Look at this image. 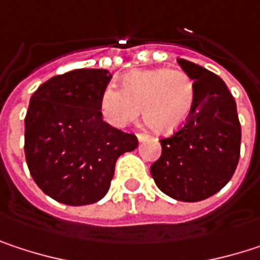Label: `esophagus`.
Segmentation results:
<instances>
[{
	"label": "esophagus",
	"mask_w": 260,
	"mask_h": 260,
	"mask_svg": "<svg viewBox=\"0 0 260 260\" xmlns=\"http://www.w3.org/2000/svg\"><path fill=\"white\" fill-rule=\"evenodd\" d=\"M137 138H138V141H146V140H149L150 137H149L147 134H141V132H140V134H137Z\"/></svg>",
	"instance_id": "esophagus-1"
}]
</instances>
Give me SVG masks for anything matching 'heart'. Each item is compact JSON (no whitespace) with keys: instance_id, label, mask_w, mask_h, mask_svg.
Listing matches in <instances>:
<instances>
[{"instance_id":"1","label":"heart","mask_w":260,"mask_h":260,"mask_svg":"<svg viewBox=\"0 0 260 260\" xmlns=\"http://www.w3.org/2000/svg\"><path fill=\"white\" fill-rule=\"evenodd\" d=\"M196 99L192 78L181 69H140L122 78V88L108 84L99 98L104 119L123 128L134 122L140 108L144 122L158 134H170L188 120Z\"/></svg>"}]
</instances>
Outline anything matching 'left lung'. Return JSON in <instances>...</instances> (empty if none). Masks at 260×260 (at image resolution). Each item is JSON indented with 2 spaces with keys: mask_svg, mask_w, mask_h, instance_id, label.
<instances>
[{
  "mask_svg": "<svg viewBox=\"0 0 260 260\" xmlns=\"http://www.w3.org/2000/svg\"><path fill=\"white\" fill-rule=\"evenodd\" d=\"M194 79L192 111L181 129L161 138L162 152L150 167L158 188L181 202H200L234 176L241 147V125L228 85L208 69L178 58Z\"/></svg>",
  "mask_w": 260,
  "mask_h": 260,
  "instance_id": "left-lung-1",
  "label": "left lung"
}]
</instances>
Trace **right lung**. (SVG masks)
<instances>
[{
    "label": "right lung",
    "instance_id": "right-lung-1",
    "mask_svg": "<svg viewBox=\"0 0 260 260\" xmlns=\"http://www.w3.org/2000/svg\"><path fill=\"white\" fill-rule=\"evenodd\" d=\"M111 74L77 69L43 82L25 116V158L37 186L54 200L82 206L110 189L117 158L138 146L134 134L102 119L99 98Z\"/></svg>",
    "mask_w": 260,
    "mask_h": 260
}]
</instances>
